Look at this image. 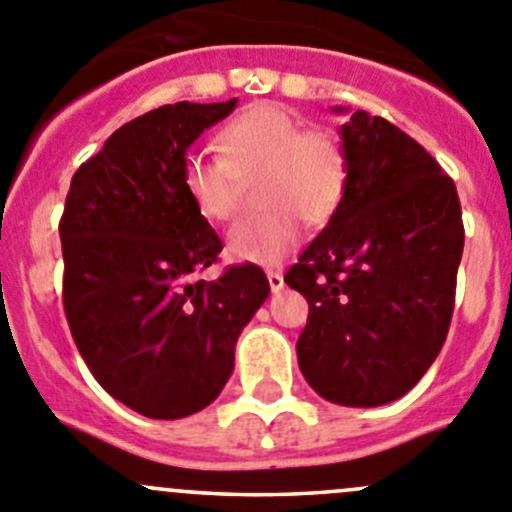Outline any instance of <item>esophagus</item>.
Instances as JSON below:
<instances>
[{
  "mask_svg": "<svg viewBox=\"0 0 512 512\" xmlns=\"http://www.w3.org/2000/svg\"><path fill=\"white\" fill-rule=\"evenodd\" d=\"M267 282H270L272 292H280L282 287H285V277H282V272H277V270L267 272Z\"/></svg>",
  "mask_w": 512,
  "mask_h": 512,
  "instance_id": "1",
  "label": "esophagus"
}]
</instances>
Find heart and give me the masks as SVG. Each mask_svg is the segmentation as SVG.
I'll list each match as a JSON object with an SVG mask.
<instances>
[{
    "label": "heart",
    "instance_id": "obj_1",
    "mask_svg": "<svg viewBox=\"0 0 512 512\" xmlns=\"http://www.w3.org/2000/svg\"><path fill=\"white\" fill-rule=\"evenodd\" d=\"M222 157L192 152L182 182L202 217L227 222L242 205L245 180L260 185L265 215L242 220L227 235L235 260L275 265L302 240V225H322L345 195L350 160L332 132L305 130L300 117L277 104H255L217 135Z\"/></svg>",
    "mask_w": 512,
    "mask_h": 512
}]
</instances>
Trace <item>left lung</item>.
<instances>
[{
    "instance_id": "1",
    "label": "left lung",
    "mask_w": 512,
    "mask_h": 512,
    "mask_svg": "<svg viewBox=\"0 0 512 512\" xmlns=\"http://www.w3.org/2000/svg\"><path fill=\"white\" fill-rule=\"evenodd\" d=\"M340 137L345 195L285 282L310 305L297 340L310 388L377 408L415 388L448 337L463 212L455 182L388 119L357 109Z\"/></svg>"
}]
</instances>
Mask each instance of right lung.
<instances>
[{
  "label": "right lung",
  "mask_w": 512,
  "mask_h": 512,
  "mask_svg": "<svg viewBox=\"0 0 512 512\" xmlns=\"http://www.w3.org/2000/svg\"><path fill=\"white\" fill-rule=\"evenodd\" d=\"M177 102L122 124L72 177L64 202L62 300L79 355L114 400L177 420L212 403L235 342L270 295L257 265L217 262L222 240L182 182L187 147L235 109Z\"/></svg>",
  "instance_id": "obj_1"
}]
</instances>
